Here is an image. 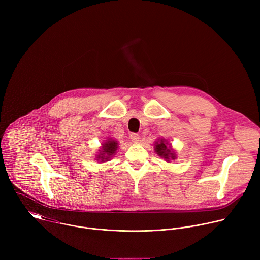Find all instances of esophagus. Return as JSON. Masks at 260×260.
I'll return each instance as SVG.
<instances>
[{"label": "esophagus", "instance_id": "obj_1", "mask_svg": "<svg viewBox=\"0 0 260 260\" xmlns=\"http://www.w3.org/2000/svg\"><path fill=\"white\" fill-rule=\"evenodd\" d=\"M129 138H131V140H132L134 143H138V142H139V139H140V136H139L138 134H136V133H133V134H131Z\"/></svg>", "mask_w": 260, "mask_h": 260}]
</instances>
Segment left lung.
I'll use <instances>...</instances> for the list:
<instances>
[{
	"mask_svg": "<svg viewBox=\"0 0 260 260\" xmlns=\"http://www.w3.org/2000/svg\"><path fill=\"white\" fill-rule=\"evenodd\" d=\"M166 144H168V143H165V141L161 139L160 140V142L158 143V142H156V146H155V151H156V153L159 155V156H161V157H164L165 159H167V160H170V158L171 159H175V154H174V152L171 150V149H169V148L167 147V145Z\"/></svg>",
	"mask_w": 260,
	"mask_h": 260,
	"instance_id": "8db88e82",
	"label": "left lung"
}]
</instances>
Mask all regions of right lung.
I'll return each mask as SVG.
<instances>
[{
  "label": "right lung",
  "mask_w": 260,
  "mask_h": 260,
  "mask_svg": "<svg viewBox=\"0 0 260 260\" xmlns=\"http://www.w3.org/2000/svg\"><path fill=\"white\" fill-rule=\"evenodd\" d=\"M117 149V143L113 140H109L103 145V151H101V154H99L98 158L102 161L108 160L111 155H113Z\"/></svg>",
  "instance_id": "right-lung-1"
}]
</instances>
